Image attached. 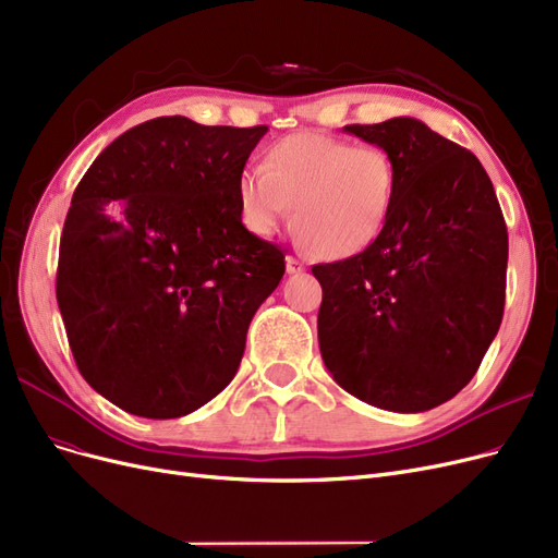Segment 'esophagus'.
<instances>
[{"mask_svg":"<svg viewBox=\"0 0 558 558\" xmlns=\"http://www.w3.org/2000/svg\"><path fill=\"white\" fill-rule=\"evenodd\" d=\"M287 262V274H290V276H294V274H303L305 271V266H303V262L301 259H296V257H287L284 259Z\"/></svg>","mask_w":558,"mask_h":558,"instance_id":"34e87169","label":"esophagus"}]
</instances>
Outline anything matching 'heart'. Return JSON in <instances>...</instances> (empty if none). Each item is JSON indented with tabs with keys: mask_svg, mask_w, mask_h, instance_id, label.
I'll list each match as a JSON object with an SVG mask.
<instances>
[{
	"mask_svg": "<svg viewBox=\"0 0 558 558\" xmlns=\"http://www.w3.org/2000/svg\"><path fill=\"white\" fill-rule=\"evenodd\" d=\"M396 193L398 168L386 149L324 133L278 140L262 168L245 170L236 185L247 232L271 236L292 211L299 239L324 259L367 251L384 232Z\"/></svg>",
	"mask_w": 558,
	"mask_h": 558,
	"instance_id": "obj_1",
	"label": "heart"
}]
</instances>
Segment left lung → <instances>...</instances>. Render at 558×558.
I'll use <instances>...</instances> for the list:
<instances>
[{"label": "left lung", "mask_w": 558, "mask_h": 558, "mask_svg": "<svg viewBox=\"0 0 558 558\" xmlns=\"http://www.w3.org/2000/svg\"><path fill=\"white\" fill-rule=\"evenodd\" d=\"M398 168L393 211L367 251L317 264V336L354 398L418 414L456 398L497 336L508 232L481 160L414 117L344 126Z\"/></svg>", "instance_id": "obj_1"}]
</instances>
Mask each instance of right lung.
<instances>
[{"mask_svg":"<svg viewBox=\"0 0 558 558\" xmlns=\"http://www.w3.org/2000/svg\"><path fill=\"white\" fill-rule=\"evenodd\" d=\"M266 126L158 117L82 177L59 243L57 303L80 375L119 409L179 418L236 375L284 253L241 222L236 185Z\"/></svg>","mask_w":558,"mask_h":558,"instance_id":"1","label":"right lung"}]
</instances>
